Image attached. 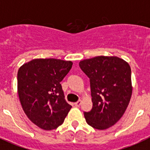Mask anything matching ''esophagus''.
Instances as JSON below:
<instances>
[{"label": "esophagus", "instance_id": "obj_1", "mask_svg": "<svg viewBox=\"0 0 150 150\" xmlns=\"http://www.w3.org/2000/svg\"><path fill=\"white\" fill-rule=\"evenodd\" d=\"M81 100H78L77 102L75 103V105L76 107H79V106H80V105H81Z\"/></svg>", "mask_w": 150, "mask_h": 150}]
</instances>
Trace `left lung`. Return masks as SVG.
Wrapping results in <instances>:
<instances>
[{"mask_svg":"<svg viewBox=\"0 0 150 150\" xmlns=\"http://www.w3.org/2000/svg\"><path fill=\"white\" fill-rule=\"evenodd\" d=\"M79 66L90 79L92 109L84 112L88 125L98 129L110 127L124 115L132 94L131 69L116 56L82 60Z\"/></svg>","mask_w":150,"mask_h":150,"instance_id":"1","label":"left lung"}]
</instances>
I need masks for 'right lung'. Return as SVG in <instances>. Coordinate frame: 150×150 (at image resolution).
<instances>
[{
  "label": "right lung",
  "mask_w": 150,
  "mask_h": 150,
  "mask_svg": "<svg viewBox=\"0 0 150 150\" xmlns=\"http://www.w3.org/2000/svg\"><path fill=\"white\" fill-rule=\"evenodd\" d=\"M71 66V61L36 59L19 69L17 91L23 110L41 129H56L71 108L60 84Z\"/></svg>",
  "instance_id": "add662e5"
}]
</instances>
